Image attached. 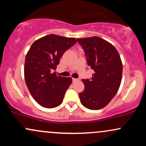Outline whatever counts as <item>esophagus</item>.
<instances>
[{
	"label": "esophagus",
	"instance_id": "1",
	"mask_svg": "<svg viewBox=\"0 0 146 146\" xmlns=\"http://www.w3.org/2000/svg\"><path fill=\"white\" fill-rule=\"evenodd\" d=\"M78 79H75V78H73V82H76L78 81Z\"/></svg>",
	"mask_w": 146,
	"mask_h": 146
}]
</instances>
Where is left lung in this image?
Masks as SVG:
<instances>
[{
	"label": "left lung",
	"mask_w": 146,
	"mask_h": 146,
	"mask_svg": "<svg viewBox=\"0 0 146 146\" xmlns=\"http://www.w3.org/2000/svg\"><path fill=\"white\" fill-rule=\"evenodd\" d=\"M88 66L94 71L90 79H83L85 88L80 93L82 104L90 110L105 107L117 94L121 82L123 65L113 44L99 37L80 38Z\"/></svg>",
	"instance_id": "obj_1"
}]
</instances>
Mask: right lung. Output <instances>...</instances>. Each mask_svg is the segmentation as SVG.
Masks as SVG:
<instances>
[{
  "label": "right lung",
  "mask_w": 146,
  "mask_h": 146,
  "mask_svg": "<svg viewBox=\"0 0 146 146\" xmlns=\"http://www.w3.org/2000/svg\"><path fill=\"white\" fill-rule=\"evenodd\" d=\"M76 42L73 38L50 34L35 41L27 53L25 82L31 96L42 106L53 108L62 103L72 78L57 76L53 71L63 53Z\"/></svg>",
  "instance_id": "obj_1"
}]
</instances>
